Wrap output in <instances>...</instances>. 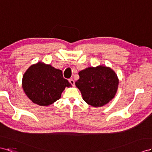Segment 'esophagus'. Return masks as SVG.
<instances>
[{"mask_svg": "<svg viewBox=\"0 0 152 152\" xmlns=\"http://www.w3.org/2000/svg\"><path fill=\"white\" fill-rule=\"evenodd\" d=\"M69 83H70L72 86H75V81H74L72 79L69 80Z\"/></svg>", "mask_w": 152, "mask_h": 152, "instance_id": "esophagus-1", "label": "esophagus"}]
</instances>
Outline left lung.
<instances>
[{"instance_id": "left-lung-1", "label": "left lung", "mask_w": 152, "mask_h": 152, "mask_svg": "<svg viewBox=\"0 0 152 152\" xmlns=\"http://www.w3.org/2000/svg\"><path fill=\"white\" fill-rule=\"evenodd\" d=\"M80 79L75 85L83 100L93 107L104 106L114 98L118 86V78L111 68L99 66L79 72Z\"/></svg>"}]
</instances>
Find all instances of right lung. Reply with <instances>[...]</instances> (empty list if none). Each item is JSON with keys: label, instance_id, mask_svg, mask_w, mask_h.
Instances as JSON below:
<instances>
[{"label": "right lung", "instance_id": "right-lung-1", "mask_svg": "<svg viewBox=\"0 0 152 152\" xmlns=\"http://www.w3.org/2000/svg\"><path fill=\"white\" fill-rule=\"evenodd\" d=\"M71 86L64 78L61 70L41 62L32 65L23 76L22 87L26 95L41 106L54 103L61 97L65 88Z\"/></svg>", "mask_w": 152, "mask_h": 152}]
</instances>
